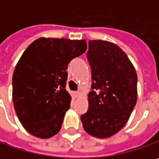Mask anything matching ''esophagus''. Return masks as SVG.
I'll return each instance as SVG.
<instances>
[{"instance_id":"esophagus-1","label":"esophagus","mask_w":159,"mask_h":159,"mask_svg":"<svg viewBox=\"0 0 159 159\" xmlns=\"http://www.w3.org/2000/svg\"><path fill=\"white\" fill-rule=\"evenodd\" d=\"M74 94H75V97H76V98H77V97H79L80 96V92H78V91H77V92H75V93H74Z\"/></svg>"}]
</instances>
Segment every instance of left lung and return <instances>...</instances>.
I'll return each instance as SVG.
<instances>
[{"instance_id": "8db88e82", "label": "left lung", "mask_w": 159, "mask_h": 159, "mask_svg": "<svg viewBox=\"0 0 159 159\" xmlns=\"http://www.w3.org/2000/svg\"><path fill=\"white\" fill-rule=\"evenodd\" d=\"M87 60L93 82L81 120L88 134L109 138L125 126L135 107L138 76L125 52L109 41L89 40Z\"/></svg>"}]
</instances>
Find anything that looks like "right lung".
<instances>
[{"mask_svg":"<svg viewBox=\"0 0 159 159\" xmlns=\"http://www.w3.org/2000/svg\"><path fill=\"white\" fill-rule=\"evenodd\" d=\"M86 48L85 40L40 38L24 51L12 76V100L28 132L48 139L60 130L71 102L67 66Z\"/></svg>","mask_w":159,"mask_h":159,"instance_id":"right-lung-1","label":"right lung"}]
</instances>
